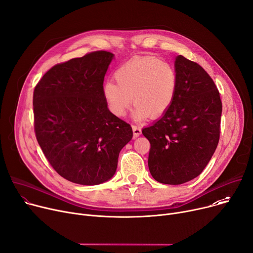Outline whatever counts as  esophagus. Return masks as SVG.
<instances>
[{
    "mask_svg": "<svg viewBox=\"0 0 253 253\" xmlns=\"http://www.w3.org/2000/svg\"><path fill=\"white\" fill-rule=\"evenodd\" d=\"M133 129V134H134V137H138L140 134H141V128L138 125H133L132 126Z\"/></svg>",
    "mask_w": 253,
    "mask_h": 253,
    "instance_id": "obj_1",
    "label": "esophagus"
}]
</instances>
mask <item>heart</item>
Instances as JSON below:
<instances>
[{
    "label": "heart",
    "mask_w": 253,
    "mask_h": 253,
    "mask_svg": "<svg viewBox=\"0 0 253 253\" xmlns=\"http://www.w3.org/2000/svg\"><path fill=\"white\" fill-rule=\"evenodd\" d=\"M115 79L117 83H105L103 92L109 110L117 117L126 114L131 97L136 120L161 117L172 107L178 91L176 69L155 56L129 60L116 70Z\"/></svg>",
    "instance_id": "obj_1"
}]
</instances>
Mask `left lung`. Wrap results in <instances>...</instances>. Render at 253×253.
Returning a JSON list of instances; mask_svg holds the SVG:
<instances>
[{"mask_svg": "<svg viewBox=\"0 0 253 253\" xmlns=\"http://www.w3.org/2000/svg\"><path fill=\"white\" fill-rule=\"evenodd\" d=\"M178 91L172 107L142 134L150 143L148 168L160 183L179 185L204 171L220 140L222 100L197 63L179 55Z\"/></svg>", "mask_w": 253, "mask_h": 253, "instance_id": "obj_1", "label": "left lung"}]
</instances>
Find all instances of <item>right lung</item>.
Listing matches in <instances>:
<instances>
[{"instance_id":"add662e5","label":"right lung","mask_w":253,"mask_h":253,"mask_svg":"<svg viewBox=\"0 0 253 253\" xmlns=\"http://www.w3.org/2000/svg\"><path fill=\"white\" fill-rule=\"evenodd\" d=\"M114 55L95 50L53 66L33 91L35 133L53 169L66 180L96 185L111 179L130 124L112 114L104 79Z\"/></svg>"}]
</instances>
